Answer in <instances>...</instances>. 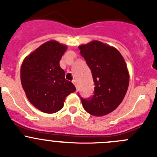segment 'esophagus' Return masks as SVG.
<instances>
[{
  "mask_svg": "<svg viewBox=\"0 0 157 157\" xmlns=\"http://www.w3.org/2000/svg\"><path fill=\"white\" fill-rule=\"evenodd\" d=\"M72 82H73V84H74V85L75 86V87H77V80L74 79V80H73V81H72Z\"/></svg>",
  "mask_w": 157,
  "mask_h": 157,
  "instance_id": "obj_1",
  "label": "esophagus"
}]
</instances>
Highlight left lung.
Segmentation results:
<instances>
[{"label": "left lung", "instance_id": "obj_1", "mask_svg": "<svg viewBox=\"0 0 157 157\" xmlns=\"http://www.w3.org/2000/svg\"><path fill=\"white\" fill-rule=\"evenodd\" d=\"M80 54L92 72L94 95L81 98L82 104L90 115L102 116L117 108L126 95L129 73L125 60L116 48L98 41L80 45Z\"/></svg>", "mask_w": 157, "mask_h": 157}]
</instances>
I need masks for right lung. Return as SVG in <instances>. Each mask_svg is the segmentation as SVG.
<instances>
[{
	"instance_id": "obj_1",
	"label": "right lung",
	"mask_w": 157,
	"mask_h": 157,
	"mask_svg": "<svg viewBox=\"0 0 157 157\" xmlns=\"http://www.w3.org/2000/svg\"><path fill=\"white\" fill-rule=\"evenodd\" d=\"M66 49V45L57 41H47L22 63L20 78L26 95L32 105L45 113L60 110L67 96L76 90L59 67Z\"/></svg>"
}]
</instances>
